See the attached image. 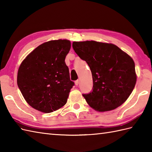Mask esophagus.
Masks as SVG:
<instances>
[{
	"mask_svg": "<svg viewBox=\"0 0 152 152\" xmlns=\"http://www.w3.org/2000/svg\"><path fill=\"white\" fill-rule=\"evenodd\" d=\"M79 83H80V81H79L78 80H76V81H75V85L76 86H78L79 84Z\"/></svg>",
	"mask_w": 152,
	"mask_h": 152,
	"instance_id": "1",
	"label": "esophagus"
}]
</instances>
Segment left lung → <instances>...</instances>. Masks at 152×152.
Returning <instances> with one entry per match:
<instances>
[{"mask_svg":"<svg viewBox=\"0 0 152 152\" xmlns=\"http://www.w3.org/2000/svg\"><path fill=\"white\" fill-rule=\"evenodd\" d=\"M72 48L92 73L93 91L83 95L88 104L96 111L106 112L124 103L137 82L133 59L113 44L74 42Z\"/></svg>","mask_w":152,"mask_h":152,"instance_id":"8db88e82","label":"left lung"}]
</instances>
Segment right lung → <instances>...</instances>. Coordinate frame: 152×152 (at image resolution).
<instances>
[{
  "label": "right lung",
  "instance_id": "add662e5",
  "mask_svg": "<svg viewBox=\"0 0 152 152\" xmlns=\"http://www.w3.org/2000/svg\"><path fill=\"white\" fill-rule=\"evenodd\" d=\"M70 47L68 40L48 41L35 48L22 61L18 69V86L33 108L50 113L66 103L74 85L64 61Z\"/></svg>",
  "mask_w": 152,
  "mask_h": 152
}]
</instances>
